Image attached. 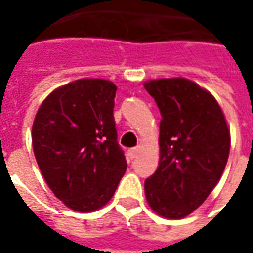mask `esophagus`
Listing matches in <instances>:
<instances>
[{
    "mask_svg": "<svg viewBox=\"0 0 253 253\" xmlns=\"http://www.w3.org/2000/svg\"><path fill=\"white\" fill-rule=\"evenodd\" d=\"M138 152H139L138 148H131V149L128 151V155H129V158H131V159H135V158H136V155H138Z\"/></svg>",
    "mask_w": 253,
    "mask_h": 253,
    "instance_id": "34e87169",
    "label": "esophagus"
}]
</instances>
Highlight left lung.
<instances>
[{
    "label": "left lung",
    "instance_id": "1",
    "mask_svg": "<svg viewBox=\"0 0 253 253\" xmlns=\"http://www.w3.org/2000/svg\"><path fill=\"white\" fill-rule=\"evenodd\" d=\"M156 102L161 161L145 180L151 209L165 218L179 219L204 203L228 161L229 131L218 102L187 79L145 83Z\"/></svg>",
    "mask_w": 253,
    "mask_h": 253
}]
</instances>
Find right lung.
I'll use <instances>...</instances> for the list:
<instances>
[{"instance_id": "1", "label": "right lung", "mask_w": 253, "mask_h": 253, "mask_svg": "<svg viewBox=\"0 0 253 253\" xmlns=\"http://www.w3.org/2000/svg\"><path fill=\"white\" fill-rule=\"evenodd\" d=\"M115 92L108 80L82 79L50 92L36 112L38 166L54 196L74 211L105 206L126 170L117 141Z\"/></svg>"}]
</instances>
